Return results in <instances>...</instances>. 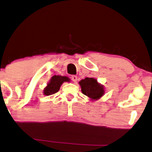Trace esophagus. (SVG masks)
<instances>
[{
	"mask_svg": "<svg viewBox=\"0 0 152 152\" xmlns=\"http://www.w3.org/2000/svg\"><path fill=\"white\" fill-rule=\"evenodd\" d=\"M72 80L74 81V83H76V81H77V76H75V75H73V76H72Z\"/></svg>",
	"mask_w": 152,
	"mask_h": 152,
	"instance_id": "1",
	"label": "esophagus"
}]
</instances>
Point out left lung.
<instances>
[{
	"instance_id": "left-lung-1",
	"label": "left lung",
	"mask_w": 152,
	"mask_h": 152,
	"mask_svg": "<svg viewBox=\"0 0 152 152\" xmlns=\"http://www.w3.org/2000/svg\"><path fill=\"white\" fill-rule=\"evenodd\" d=\"M82 93L91 100H97L104 94V86L97 82L94 78H86L79 82Z\"/></svg>"
}]
</instances>
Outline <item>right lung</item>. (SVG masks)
<instances>
[{"mask_svg": "<svg viewBox=\"0 0 152 152\" xmlns=\"http://www.w3.org/2000/svg\"><path fill=\"white\" fill-rule=\"evenodd\" d=\"M70 81V79L67 76H53L50 78V81L48 83L47 86L44 88V94L46 96L52 95L59 91L60 86L64 82Z\"/></svg>", "mask_w": 152, "mask_h": 152, "instance_id": "obj_1", "label": "right lung"}]
</instances>
